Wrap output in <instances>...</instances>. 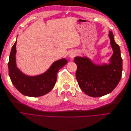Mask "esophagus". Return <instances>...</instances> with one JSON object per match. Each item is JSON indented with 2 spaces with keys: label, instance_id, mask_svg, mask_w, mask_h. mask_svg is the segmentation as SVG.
<instances>
[{
  "label": "esophagus",
  "instance_id": "esophagus-1",
  "mask_svg": "<svg viewBox=\"0 0 131 131\" xmlns=\"http://www.w3.org/2000/svg\"><path fill=\"white\" fill-rule=\"evenodd\" d=\"M76 55V53H74V52H71V53H70V54H69V57H70L71 58H74V57H75Z\"/></svg>",
  "mask_w": 131,
  "mask_h": 131
}]
</instances>
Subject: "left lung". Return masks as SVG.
<instances>
[{
	"label": "left lung",
	"instance_id": "left-lung-1",
	"mask_svg": "<svg viewBox=\"0 0 131 131\" xmlns=\"http://www.w3.org/2000/svg\"><path fill=\"white\" fill-rule=\"evenodd\" d=\"M109 37L114 51L109 64L96 65L85 57L74 59L77 66L76 76L78 85L90 96L100 97L109 94L116 88L122 77L123 60L120 48L111 31H109Z\"/></svg>",
	"mask_w": 131,
	"mask_h": 131
}]
</instances>
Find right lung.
Returning <instances> with one entry per match:
<instances>
[{
	"instance_id": "obj_1",
	"label": "right lung",
	"mask_w": 131,
	"mask_h": 131,
	"mask_svg": "<svg viewBox=\"0 0 131 131\" xmlns=\"http://www.w3.org/2000/svg\"><path fill=\"white\" fill-rule=\"evenodd\" d=\"M16 41L12 47L8 62V72L12 83L22 94L38 97L50 92L57 82V73L67 63L66 59L54 62L49 69L40 75L28 76L18 69L16 64Z\"/></svg>"
}]
</instances>
